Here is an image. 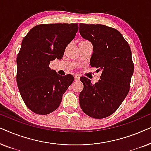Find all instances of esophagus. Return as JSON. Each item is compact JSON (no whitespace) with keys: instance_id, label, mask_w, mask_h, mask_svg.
I'll return each instance as SVG.
<instances>
[{"instance_id":"34e87169","label":"esophagus","mask_w":151,"mask_h":151,"mask_svg":"<svg viewBox=\"0 0 151 151\" xmlns=\"http://www.w3.org/2000/svg\"><path fill=\"white\" fill-rule=\"evenodd\" d=\"M74 79H75V80H76V81H78V80H80V77L78 76H74Z\"/></svg>"}]
</instances>
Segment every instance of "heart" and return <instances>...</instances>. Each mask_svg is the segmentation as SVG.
I'll use <instances>...</instances> for the list:
<instances>
[{
	"label": "heart",
	"instance_id": "obj_1",
	"mask_svg": "<svg viewBox=\"0 0 151 151\" xmlns=\"http://www.w3.org/2000/svg\"><path fill=\"white\" fill-rule=\"evenodd\" d=\"M82 42H86V41H82Z\"/></svg>",
	"mask_w": 151,
	"mask_h": 151
}]
</instances>
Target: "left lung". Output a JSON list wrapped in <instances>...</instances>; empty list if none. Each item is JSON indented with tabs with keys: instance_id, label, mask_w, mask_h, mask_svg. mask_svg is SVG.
<instances>
[{
	"instance_id": "8db88e82",
	"label": "left lung",
	"mask_w": 151,
	"mask_h": 151,
	"mask_svg": "<svg viewBox=\"0 0 151 151\" xmlns=\"http://www.w3.org/2000/svg\"><path fill=\"white\" fill-rule=\"evenodd\" d=\"M79 25L81 36L93 45L90 65L102 71L97 83L80 78L84 88L79 96L80 105L88 116L104 118L119 108L129 91L134 71L131 51L115 29L99 24Z\"/></svg>"
}]
</instances>
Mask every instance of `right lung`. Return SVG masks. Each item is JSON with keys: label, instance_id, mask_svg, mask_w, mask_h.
<instances>
[{"label": "right lung", "instance_id": "right-lung-1", "mask_svg": "<svg viewBox=\"0 0 151 151\" xmlns=\"http://www.w3.org/2000/svg\"><path fill=\"white\" fill-rule=\"evenodd\" d=\"M78 30L77 23L39 24L22 41L16 60V81L24 104L36 114L56 110L73 82V76L59 75L49 68V64L55 58L62 59Z\"/></svg>", "mask_w": 151, "mask_h": 151}]
</instances>
